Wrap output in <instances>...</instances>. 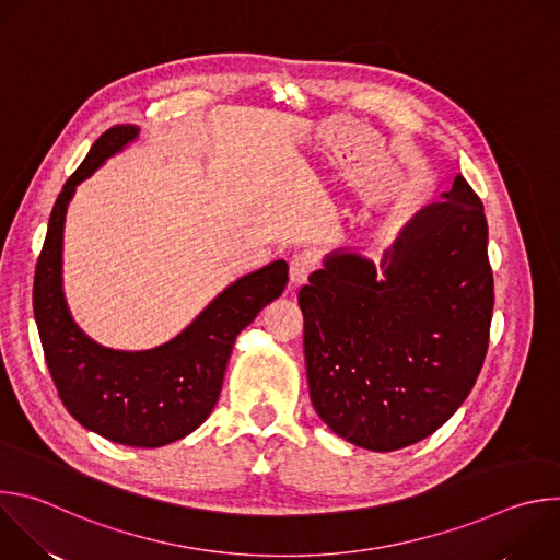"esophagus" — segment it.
I'll list each match as a JSON object with an SVG mask.
<instances>
[{"instance_id":"1","label":"esophagus","mask_w":560,"mask_h":560,"mask_svg":"<svg viewBox=\"0 0 560 560\" xmlns=\"http://www.w3.org/2000/svg\"><path fill=\"white\" fill-rule=\"evenodd\" d=\"M312 268H314V257L310 253L294 255L292 261H290V283H292V288L305 283V279L312 272Z\"/></svg>"}]
</instances>
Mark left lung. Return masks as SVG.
I'll return each mask as SVG.
<instances>
[{"instance_id":"obj_1","label":"left lung","mask_w":560,"mask_h":560,"mask_svg":"<svg viewBox=\"0 0 560 560\" xmlns=\"http://www.w3.org/2000/svg\"><path fill=\"white\" fill-rule=\"evenodd\" d=\"M374 264L328 255L299 290L310 401L374 452L434 434L481 374L494 310L483 203L463 175Z\"/></svg>"}]
</instances>
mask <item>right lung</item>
Instances as JSON below:
<instances>
[{"label":"right lung","mask_w":560,"mask_h":560,"mask_svg":"<svg viewBox=\"0 0 560 560\" xmlns=\"http://www.w3.org/2000/svg\"><path fill=\"white\" fill-rule=\"evenodd\" d=\"M137 128H108L63 184L48 221L35 268L33 310L44 359L66 410L100 436L162 447L195 432L219 401L236 335L288 283V264L250 272L228 285L173 341L143 352L110 350L72 322L61 290V242L68 201L110 154L137 137Z\"/></svg>","instance_id":"1"}]
</instances>
